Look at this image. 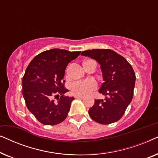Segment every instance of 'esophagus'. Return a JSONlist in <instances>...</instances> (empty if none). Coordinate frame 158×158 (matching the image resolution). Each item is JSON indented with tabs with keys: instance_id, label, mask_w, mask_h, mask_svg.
Masks as SVG:
<instances>
[{
	"instance_id": "esophagus-1",
	"label": "esophagus",
	"mask_w": 158,
	"mask_h": 158,
	"mask_svg": "<svg viewBox=\"0 0 158 158\" xmlns=\"http://www.w3.org/2000/svg\"><path fill=\"white\" fill-rule=\"evenodd\" d=\"M75 98H77V99H83V96H75Z\"/></svg>"
}]
</instances>
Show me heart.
<instances>
[{"label": "heart", "mask_w": 158, "mask_h": 158, "mask_svg": "<svg viewBox=\"0 0 158 158\" xmlns=\"http://www.w3.org/2000/svg\"><path fill=\"white\" fill-rule=\"evenodd\" d=\"M97 88V83L93 80L77 82L70 87L73 95L77 96H87Z\"/></svg>", "instance_id": "b5f03b06"}]
</instances>
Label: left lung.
Instances as JSON below:
<instances>
[{
    "label": "left lung",
    "instance_id": "1",
    "mask_svg": "<svg viewBox=\"0 0 158 158\" xmlns=\"http://www.w3.org/2000/svg\"><path fill=\"white\" fill-rule=\"evenodd\" d=\"M81 55L96 60L101 64L103 83L98 92L106 96L105 99L95 100L88 114L101 124L117 122L133 98L136 76L132 67L111 49H88L82 52Z\"/></svg>",
    "mask_w": 158,
    "mask_h": 158
}]
</instances>
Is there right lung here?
Instances as JSON below:
<instances>
[{
  "mask_svg": "<svg viewBox=\"0 0 158 158\" xmlns=\"http://www.w3.org/2000/svg\"><path fill=\"white\" fill-rule=\"evenodd\" d=\"M81 52L49 49L36 55L28 65L22 80V94L27 109L42 124L56 125L68 116L74 97L64 96L68 91L64 85V70ZM54 96H58L57 101Z\"/></svg>",
  "mask_w": 158,
  "mask_h": 158,
  "instance_id": "right-lung-1",
  "label": "right lung"
}]
</instances>
